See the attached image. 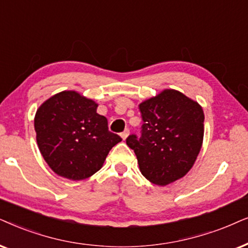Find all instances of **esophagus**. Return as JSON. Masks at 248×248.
<instances>
[{"label": "esophagus", "instance_id": "esophagus-1", "mask_svg": "<svg viewBox=\"0 0 248 248\" xmlns=\"http://www.w3.org/2000/svg\"><path fill=\"white\" fill-rule=\"evenodd\" d=\"M121 135V137H122V140H126V138L128 137V135H129V129H128V128H126V129H124V131H122V133L120 134Z\"/></svg>", "mask_w": 248, "mask_h": 248}]
</instances>
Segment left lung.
Returning a JSON list of instances; mask_svg holds the SVG:
<instances>
[{"instance_id":"1","label":"left lung","mask_w":248,"mask_h":248,"mask_svg":"<svg viewBox=\"0 0 248 248\" xmlns=\"http://www.w3.org/2000/svg\"><path fill=\"white\" fill-rule=\"evenodd\" d=\"M140 136L129 135L127 145L147 180L160 186L173 183L190 170L202 147V108L180 92L166 90L140 104Z\"/></svg>"}]
</instances>
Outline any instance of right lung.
<instances>
[{"label": "right lung", "instance_id": "1", "mask_svg": "<svg viewBox=\"0 0 248 248\" xmlns=\"http://www.w3.org/2000/svg\"><path fill=\"white\" fill-rule=\"evenodd\" d=\"M96 108L94 101L68 91L48 98L36 112L39 151L59 176L71 180L93 176L111 148L122 140L108 130V119Z\"/></svg>", "mask_w": 248, "mask_h": 248}]
</instances>
